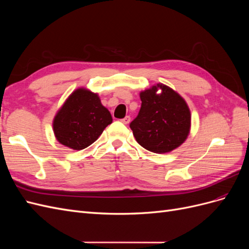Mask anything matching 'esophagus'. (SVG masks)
Listing matches in <instances>:
<instances>
[{
	"label": "esophagus",
	"instance_id": "obj_1",
	"mask_svg": "<svg viewBox=\"0 0 249 249\" xmlns=\"http://www.w3.org/2000/svg\"><path fill=\"white\" fill-rule=\"evenodd\" d=\"M130 122H131V117H130V116H125L124 118H123V119H122V123H123V124H130Z\"/></svg>",
	"mask_w": 249,
	"mask_h": 249
}]
</instances>
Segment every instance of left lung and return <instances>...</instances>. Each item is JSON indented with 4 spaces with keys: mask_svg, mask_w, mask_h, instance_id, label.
Masks as SVG:
<instances>
[{
    "mask_svg": "<svg viewBox=\"0 0 249 249\" xmlns=\"http://www.w3.org/2000/svg\"><path fill=\"white\" fill-rule=\"evenodd\" d=\"M141 108L130 124L139 144L156 154L182 145L190 133L191 113L186 101L170 87L154 85L140 92Z\"/></svg>",
    "mask_w": 249,
    "mask_h": 249,
    "instance_id": "obj_1",
    "label": "left lung"
}]
</instances>
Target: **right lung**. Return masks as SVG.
Returning <instances> with one entry per match:
<instances>
[{
  "label": "right lung",
  "mask_w": 249,
  "mask_h": 249,
  "mask_svg": "<svg viewBox=\"0 0 249 249\" xmlns=\"http://www.w3.org/2000/svg\"><path fill=\"white\" fill-rule=\"evenodd\" d=\"M111 123L112 116L102 105L99 94L78 88L56 113L53 131L62 145L81 150L97 140Z\"/></svg>",
  "instance_id": "right-lung-1"
}]
</instances>
